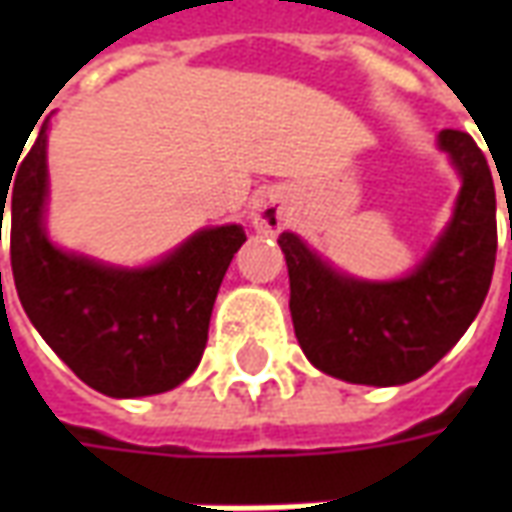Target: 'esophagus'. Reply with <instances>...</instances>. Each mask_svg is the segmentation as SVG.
I'll list each match as a JSON object with an SVG mask.
<instances>
[{
	"label": "esophagus",
	"mask_w": 512,
	"mask_h": 512,
	"mask_svg": "<svg viewBox=\"0 0 512 512\" xmlns=\"http://www.w3.org/2000/svg\"><path fill=\"white\" fill-rule=\"evenodd\" d=\"M252 224H255L257 233L266 235H274L282 230L285 208H282V200L274 191H263L260 197H255V202H252Z\"/></svg>",
	"instance_id": "esophagus-1"
}]
</instances>
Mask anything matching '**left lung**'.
Masks as SVG:
<instances>
[{
    "instance_id": "8db88e82",
    "label": "left lung",
    "mask_w": 512,
    "mask_h": 512,
    "mask_svg": "<svg viewBox=\"0 0 512 512\" xmlns=\"http://www.w3.org/2000/svg\"><path fill=\"white\" fill-rule=\"evenodd\" d=\"M463 189L447 233L425 263L397 282H356L279 235L290 277V315L312 365L351 384L395 386L425 376L483 307L496 263V191L472 136L439 134ZM512 238V233H510Z\"/></svg>"
}]
</instances>
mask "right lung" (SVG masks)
<instances>
[{"instance_id":"right-lung-1","label":"right lung","mask_w":512,"mask_h":512,"mask_svg":"<svg viewBox=\"0 0 512 512\" xmlns=\"http://www.w3.org/2000/svg\"><path fill=\"white\" fill-rule=\"evenodd\" d=\"M16 164L13 186H0V227L7 202L13 282L40 337L84 384L109 397L158 395L183 384L200 365L213 301L246 241L244 227L202 230L142 271L98 266L60 252L43 233L46 126Z\"/></svg>"}]
</instances>
